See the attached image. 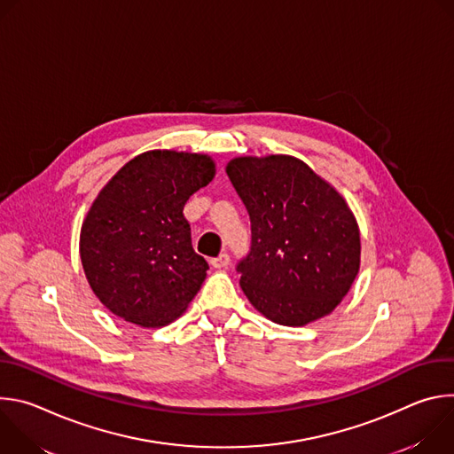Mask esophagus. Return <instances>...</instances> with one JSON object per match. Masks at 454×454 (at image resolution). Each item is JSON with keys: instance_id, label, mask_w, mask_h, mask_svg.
Here are the masks:
<instances>
[{"instance_id": "esophagus-1", "label": "esophagus", "mask_w": 454, "mask_h": 454, "mask_svg": "<svg viewBox=\"0 0 454 454\" xmlns=\"http://www.w3.org/2000/svg\"><path fill=\"white\" fill-rule=\"evenodd\" d=\"M210 264H212L215 270H223V268H226V266L230 264V254H228V253H221V254L210 258Z\"/></svg>"}]
</instances>
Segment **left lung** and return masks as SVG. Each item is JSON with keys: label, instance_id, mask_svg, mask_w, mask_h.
<instances>
[{"label": "left lung", "instance_id": "left-lung-1", "mask_svg": "<svg viewBox=\"0 0 454 454\" xmlns=\"http://www.w3.org/2000/svg\"><path fill=\"white\" fill-rule=\"evenodd\" d=\"M226 174L251 221V247L237 264L251 305L286 327L331 314L361 262L359 226L341 193L284 154L235 158Z\"/></svg>", "mask_w": 454, "mask_h": 454}]
</instances>
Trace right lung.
<instances>
[{
	"mask_svg": "<svg viewBox=\"0 0 454 454\" xmlns=\"http://www.w3.org/2000/svg\"><path fill=\"white\" fill-rule=\"evenodd\" d=\"M215 176L210 156L149 151L100 190L81 230V261L97 298L140 327H165L198 294L208 262L183 215Z\"/></svg>",
	"mask_w": 454,
	"mask_h": 454,
	"instance_id": "right-lung-1",
	"label": "right lung"
}]
</instances>
